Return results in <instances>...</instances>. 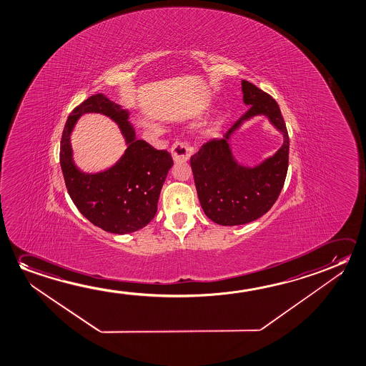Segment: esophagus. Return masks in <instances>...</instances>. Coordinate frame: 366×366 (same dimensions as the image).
I'll use <instances>...</instances> for the list:
<instances>
[{"mask_svg": "<svg viewBox=\"0 0 366 366\" xmlns=\"http://www.w3.org/2000/svg\"><path fill=\"white\" fill-rule=\"evenodd\" d=\"M172 157L174 163H186L187 160L191 157L193 149L188 145L187 142L177 141L174 145L172 146Z\"/></svg>", "mask_w": 366, "mask_h": 366, "instance_id": "obj_1", "label": "esophagus"}]
</instances>
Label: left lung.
Masks as SVG:
<instances>
[{
    "label": "left lung",
    "instance_id": "1",
    "mask_svg": "<svg viewBox=\"0 0 366 366\" xmlns=\"http://www.w3.org/2000/svg\"><path fill=\"white\" fill-rule=\"evenodd\" d=\"M248 111L227 131L224 139H211L191 157L198 199L209 220L224 227L244 225L271 209L284 187L289 167V134L279 104L252 82L242 81ZM264 115L285 137L273 156L253 167L239 164L229 139L244 122Z\"/></svg>",
    "mask_w": 366,
    "mask_h": 366
}]
</instances>
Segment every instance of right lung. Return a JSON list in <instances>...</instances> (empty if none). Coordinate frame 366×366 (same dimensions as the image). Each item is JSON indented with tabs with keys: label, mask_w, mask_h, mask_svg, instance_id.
Returning <instances> with one entry per match:
<instances>
[{
	"label": "right lung",
	"mask_w": 366,
	"mask_h": 366,
	"mask_svg": "<svg viewBox=\"0 0 366 366\" xmlns=\"http://www.w3.org/2000/svg\"><path fill=\"white\" fill-rule=\"evenodd\" d=\"M100 112L113 119L122 129L128 149L111 169L94 175L75 167L70 134L78 118ZM129 112L103 94H95L72 111L64 124L59 162L66 188L76 207L95 227L113 234L137 232L150 222L173 159L168 151L155 150L128 121Z\"/></svg>",
	"instance_id": "obj_1"
}]
</instances>
